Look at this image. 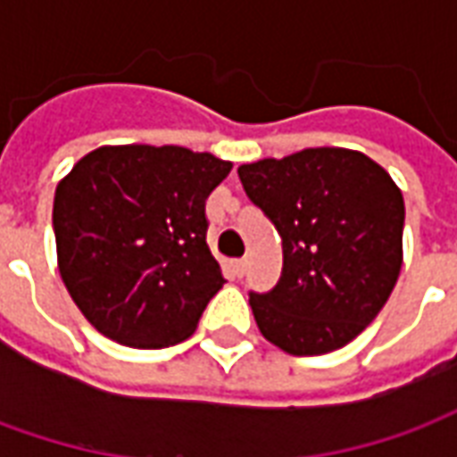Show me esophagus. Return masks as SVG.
I'll list each match as a JSON object with an SVG mask.
<instances>
[{"label":"esophagus","mask_w":457,"mask_h":457,"mask_svg":"<svg viewBox=\"0 0 457 457\" xmlns=\"http://www.w3.org/2000/svg\"><path fill=\"white\" fill-rule=\"evenodd\" d=\"M232 269H235V274H237V277H242V274L247 271V259L245 257L235 259V262H232Z\"/></svg>","instance_id":"obj_1"}]
</instances>
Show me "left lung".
Instances as JSON below:
<instances>
[{
  "label": "left lung",
  "instance_id": "1",
  "mask_svg": "<svg viewBox=\"0 0 457 457\" xmlns=\"http://www.w3.org/2000/svg\"><path fill=\"white\" fill-rule=\"evenodd\" d=\"M284 249L278 284L249 294L262 336L288 354H326L362 333L402 271L403 198L350 149H303L237 169Z\"/></svg>",
  "mask_w": 457,
  "mask_h": 457
}]
</instances>
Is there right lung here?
Returning a JSON list of instances; mask_svg holds the SVG:
<instances>
[{
    "label": "right lung",
    "mask_w": 457,
    "mask_h": 457,
    "mask_svg": "<svg viewBox=\"0 0 457 457\" xmlns=\"http://www.w3.org/2000/svg\"><path fill=\"white\" fill-rule=\"evenodd\" d=\"M229 169L212 154L129 144L90 151L58 183V269L104 337L159 350L195 330L225 284L205 200Z\"/></svg>",
    "instance_id": "1"
}]
</instances>
